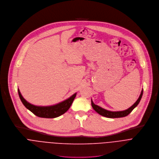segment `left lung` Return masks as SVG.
Masks as SVG:
<instances>
[{
    "instance_id": "1",
    "label": "left lung",
    "mask_w": 159,
    "mask_h": 159,
    "mask_svg": "<svg viewBox=\"0 0 159 159\" xmlns=\"http://www.w3.org/2000/svg\"><path fill=\"white\" fill-rule=\"evenodd\" d=\"M143 95V89L141 91V93L140 94V96L138 98V100L135 102V103L131 106L130 108H129L128 109H126L125 110L123 111H109L107 110L106 109H104L102 107H100L98 105H95L92 99H91V106L93 107V108L94 110L95 111H97L98 114H100L102 116H103L105 117H107V118H121V117H124L127 116L129 114H130L132 111L139 105V102L141 100V98L142 97Z\"/></svg>"
}]
</instances>
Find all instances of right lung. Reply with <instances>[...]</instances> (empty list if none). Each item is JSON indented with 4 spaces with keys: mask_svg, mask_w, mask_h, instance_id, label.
Segmentation results:
<instances>
[{
    "mask_svg": "<svg viewBox=\"0 0 159 159\" xmlns=\"http://www.w3.org/2000/svg\"><path fill=\"white\" fill-rule=\"evenodd\" d=\"M18 93L22 103L27 109L39 117L46 118H56L66 113L72 105L77 94V93H74L68 99L56 105L50 106H38L31 104L26 101L22 97L19 89Z\"/></svg>",
    "mask_w": 159,
    "mask_h": 159,
    "instance_id": "obj_1",
    "label": "right lung"
}]
</instances>
